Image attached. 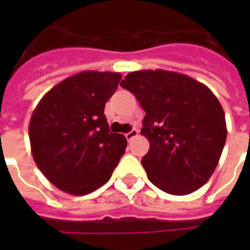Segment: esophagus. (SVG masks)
Returning a JSON list of instances; mask_svg holds the SVG:
<instances>
[{
    "mask_svg": "<svg viewBox=\"0 0 250 250\" xmlns=\"http://www.w3.org/2000/svg\"><path fill=\"white\" fill-rule=\"evenodd\" d=\"M137 135H139V129L136 128H132L131 131H129L128 133H125V139L128 141H131L133 139V137H136Z\"/></svg>",
    "mask_w": 250,
    "mask_h": 250,
    "instance_id": "obj_1",
    "label": "esophagus"
}]
</instances>
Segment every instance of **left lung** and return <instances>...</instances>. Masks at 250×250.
Here are the masks:
<instances>
[{
	"mask_svg": "<svg viewBox=\"0 0 250 250\" xmlns=\"http://www.w3.org/2000/svg\"><path fill=\"white\" fill-rule=\"evenodd\" d=\"M121 85L145 111L141 135L149 140L143 157L148 179L161 190L184 196L213 175L225 146V111L214 93L178 72H129Z\"/></svg>",
	"mask_w": 250,
	"mask_h": 250,
	"instance_id": "left-lung-1",
	"label": "left lung"
}]
</instances>
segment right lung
Here are the masks:
<instances>
[{
  "instance_id": "1",
  "label": "right lung",
  "mask_w": 250,
  "mask_h": 250,
  "mask_svg": "<svg viewBox=\"0 0 250 250\" xmlns=\"http://www.w3.org/2000/svg\"><path fill=\"white\" fill-rule=\"evenodd\" d=\"M118 72L84 71L53 86L33 111V160L52 184L83 196L105 184L125 154L127 140L110 132L105 104L117 90Z\"/></svg>"
}]
</instances>
